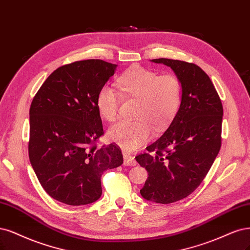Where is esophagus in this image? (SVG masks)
I'll list each match as a JSON object with an SVG mask.
<instances>
[{"mask_svg":"<svg viewBox=\"0 0 250 250\" xmlns=\"http://www.w3.org/2000/svg\"><path fill=\"white\" fill-rule=\"evenodd\" d=\"M123 158H124V166H126V167H134L136 165V161H135L134 157L130 154L124 153Z\"/></svg>","mask_w":250,"mask_h":250,"instance_id":"esophagus-1","label":"esophagus"}]
</instances>
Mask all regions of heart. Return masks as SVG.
Returning a JSON list of instances; mask_svg holds the SVG:
<instances>
[{
	"label": "heart",
	"mask_w": 250,
	"mask_h": 250,
	"mask_svg": "<svg viewBox=\"0 0 250 250\" xmlns=\"http://www.w3.org/2000/svg\"><path fill=\"white\" fill-rule=\"evenodd\" d=\"M119 87L127 97L139 99L136 116L139 119L122 120L110 126L108 139L126 150H134L147 142L154 130L153 125H167L181 104L182 88L173 74L159 75L143 67L131 68L119 81ZM97 108L102 118L113 122L119 117L121 95L110 85H103L97 95Z\"/></svg>",
	"instance_id": "heart-1"
}]
</instances>
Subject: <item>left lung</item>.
Masks as SVG:
<instances>
[{
  "mask_svg": "<svg viewBox=\"0 0 250 250\" xmlns=\"http://www.w3.org/2000/svg\"><path fill=\"white\" fill-rule=\"evenodd\" d=\"M151 61L170 67L182 98L167 130L135 160L149 175L141 189L144 199L170 204L191 194L208 174L221 147L223 108L210 77L197 65L163 58Z\"/></svg>",
  "mask_w": 250,
  "mask_h": 250,
  "instance_id": "8db88e82",
  "label": "left lung"
}]
</instances>
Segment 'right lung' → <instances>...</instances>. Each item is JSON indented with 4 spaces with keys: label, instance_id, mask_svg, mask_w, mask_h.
Segmentation results:
<instances>
[{
    "label": "right lung",
    "instance_id": "add662e5",
    "mask_svg": "<svg viewBox=\"0 0 250 250\" xmlns=\"http://www.w3.org/2000/svg\"><path fill=\"white\" fill-rule=\"evenodd\" d=\"M116 69V64L102 60L59 67L32 101L30 162L43 189L58 202H96L102 174L123 163L118 146L94 145L103 134L97 95Z\"/></svg>",
    "mask_w": 250,
    "mask_h": 250
}]
</instances>
